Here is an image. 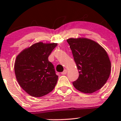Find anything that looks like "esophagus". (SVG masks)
Returning a JSON list of instances; mask_svg holds the SVG:
<instances>
[{
  "mask_svg": "<svg viewBox=\"0 0 121 121\" xmlns=\"http://www.w3.org/2000/svg\"><path fill=\"white\" fill-rule=\"evenodd\" d=\"M67 71L66 69H64V70L61 73V74L62 75H65V74H67Z\"/></svg>",
  "mask_w": 121,
  "mask_h": 121,
  "instance_id": "obj_1",
  "label": "esophagus"
}]
</instances>
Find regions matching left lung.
<instances>
[{
    "mask_svg": "<svg viewBox=\"0 0 121 121\" xmlns=\"http://www.w3.org/2000/svg\"><path fill=\"white\" fill-rule=\"evenodd\" d=\"M79 71V77L73 82L84 93L91 94L101 89L109 78L111 64L104 48L86 38L67 40Z\"/></svg>",
    "mask_w": 121,
    "mask_h": 121,
    "instance_id": "1",
    "label": "left lung"
}]
</instances>
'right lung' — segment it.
Wrapping results in <instances>:
<instances>
[{"mask_svg": "<svg viewBox=\"0 0 121 121\" xmlns=\"http://www.w3.org/2000/svg\"><path fill=\"white\" fill-rule=\"evenodd\" d=\"M57 45L37 43L17 56L14 63L17 81L31 96L43 97L54 88L58 77L48 58Z\"/></svg>", "mask_w": 121, "mask_h": 121, "instance_id": "1", "label": "right lung"}]
</instances>
